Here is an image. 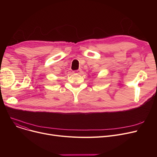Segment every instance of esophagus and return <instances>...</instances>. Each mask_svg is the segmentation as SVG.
Listing matches in <instances>:
<instances>
[{"instance_id":"1","label":"esophagus","mask_w":157,"mask_h":157,"mask_svg":"<svg viewBox=\"0 0 157 157\" xmlns=\"http://www.w3.org/2000/svg\"><path fill=\"white\" fill-rule=\"evenodd\" d=\"M81 72H82V70L81 69H79L78 70H76V71H74V73L77 74H80Z\"/></svg>"}]
</instances>
